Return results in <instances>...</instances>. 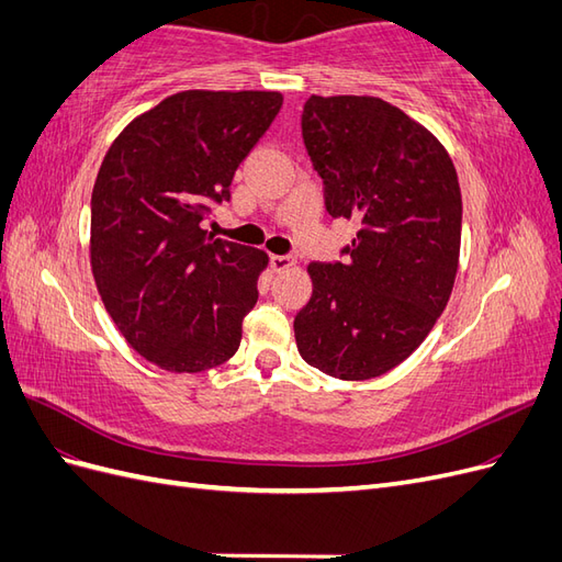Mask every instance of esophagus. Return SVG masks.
<instances>
[{
    "mask_svg": "<svg viewBox=\"0 0 562 562\" xmlns=\"http://www.w3.org/2000/svg\"><path fill=\"white\" fill-rule=\"evenodd\" d=\"M269 265L274 271H285V269H291L295 265V258H293V255H271Z\"/></svg>",
    "mask_w": 562,
    "mask_h": 562,
    "instance_id": "34e87169",
    "label": "esophagus"
}]
</instances>
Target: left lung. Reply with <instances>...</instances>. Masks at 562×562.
<instances>
[{
  "label": "left lung",
  "mask_w": 562,
  "mask_h": 562,
  "mask_svg": "<svg viewBox=\"0 0 562 562\" xmlns=\"http://www.w3.org/2000/svg\"><path fill=\"white\" fill-rule=\"evenodd\" d=\"M302 138L330 217L359 223L345 262H312L295 316L297 351L337 380H372L405 361L450 300L462 194L446 147L372 95H312Z\"/></svg>",
  "instance_id": "8db88e82"
}]
</instances>
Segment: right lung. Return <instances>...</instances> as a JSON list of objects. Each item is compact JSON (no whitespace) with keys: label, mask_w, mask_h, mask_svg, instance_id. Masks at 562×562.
<instances>
[{"label":"right lung","mask_w":562,"mask_h":562,"mask_svg":"<svg viewBox=\"0 0 562 562\" xmlns=\"http://www.w3.org/2000/svg\"><path fill=\"white\" fill-rule=\"evenodd\" d=\"M277 91H182L135 116L91 194V269L114 326L168 372L229 361L267 252L201 227L274 122Z\"/></svg>","instance_id":"obj_1"}]
</instances>
